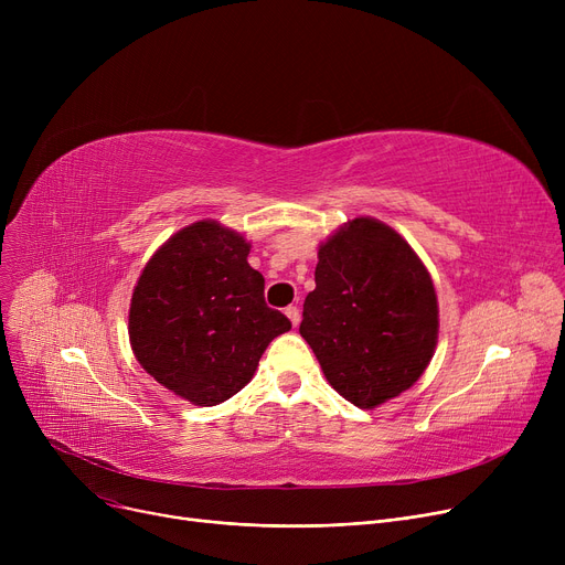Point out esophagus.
<instances>
[{"label":"esophagus","instance_id":"1","mask_svg":"<svg viewBox=\"0 0 565 565\" xmlns=\"http://www.w3.org/2000/svg\"><path fill=\"white\" fill-rule=\"evenodd\" d=\"M286 316L292 322V328H298V324H300V309L298 307H286Z\"/></svg>","mask_w":565,"mask_h":565}]
</instances>
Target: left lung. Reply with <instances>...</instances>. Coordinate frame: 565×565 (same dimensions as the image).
Instances as JSON below:
<instances>
[{"label": "left lung", "instance_id": "obj_1", "mask_svg": "<svg viewBox=\"0 0 565 565\" xmlns=\"http://www.w3.org/2000/svg\"><path fill=\"white\" fill-rule=\"evenodd\" d=\"M437 328L430 275L394 228L358 217L320 247L300 334L345 401L371 409L409 390Z\"/></svg>", "mask_w": 565, "mask_h": 565}]
</instances>
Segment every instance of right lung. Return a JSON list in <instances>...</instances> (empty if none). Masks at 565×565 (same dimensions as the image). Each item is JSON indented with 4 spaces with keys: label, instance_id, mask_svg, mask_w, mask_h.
I'll list each match as a JSON object with an SVG mask.
<instances>
[{
    "label": "right lung",
    "instance_id": "add662e5",
    "mask_svg": "<svg viewBox=\"0 0 565 565\" xmlns=\"http://www.w3.org/2000/svg\"><path fill=\"white\" fill-rule=\"evenodd\" d=\"M249 245L217 222H196L146 263L130 305L137 362L162 387L211 407L241 392L290 320L265 305Z\"/></svg>",
    "mask_w": 565,
    "mask_h": 565
}]
</instances>
